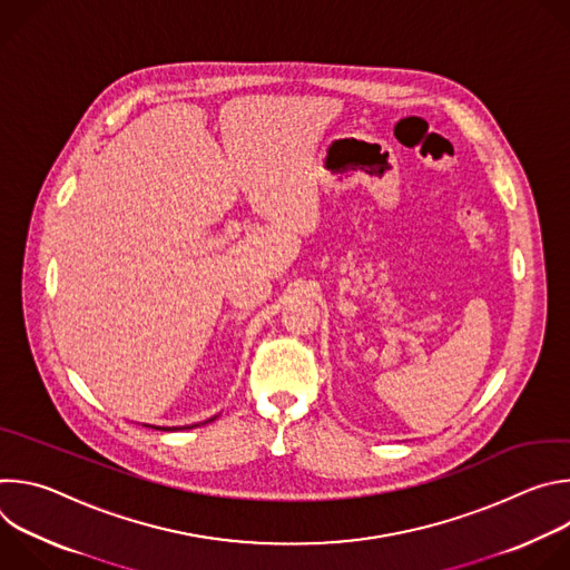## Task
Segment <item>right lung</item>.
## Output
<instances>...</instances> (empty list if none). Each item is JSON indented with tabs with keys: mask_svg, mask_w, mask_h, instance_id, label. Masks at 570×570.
Instances as JSON below:
<instances>
[{
	"mask_svg": "<svg viewBox=\"0 0 570 570\" xmlns=\"http://www.w3.org/2000/svg\"><path fill=\"white\" fill-rule=\"evenodd\" d=\"M216 417H212V420H207V422H203V424H209V422H214ZM148 426V424H146ZM194 426H200V424H191V426H150V429H155V431H185V429H194Z\"/></svg>",
	"mask_w": 570,
	"mask_h": 570,
	"instance_id": "obj_1",
	"label": "right lung"
}]
</instances>
